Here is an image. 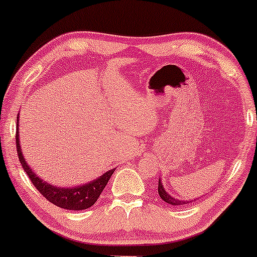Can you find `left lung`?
Returning <instances> with one entry per match:
<instances>
[{
    "label": "left lung",
    "mask_w": 257,
    "mask_h": 257,
    "mask_svg": "<svg viewBox=\"0 0 257 257\" xmlns=\"http://www.w3.org/2000/svg\"><path fill=\"white\" fill-rule=\"evenodd\" d=\"M159 194H160V197L163 200V201L167 202V204H170V205H173V206H180V205H187L191 201H196L195 199L194 200H179V199H176V197L171 196L170 194L166 191V189L163 188L162 182H161L160 178H159Z\"/></svg>",
    "instance_id": "obj_1"
}]
</instances>
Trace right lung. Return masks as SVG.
Listing matches in <instances>:
<instances>
[{
	"label": "right lung",
	"mask_w": 257,
	"mask_h": 257,
	"mask_svg": "<svg viewBox=\"0 0 257 257\" xmlns=\"http://www.w3.org/2000/svg\"><path fill=\"white\" fill-rule=\"evenodd\" d=\"M16 142L17 152H18L21 165L24 168L25 173L29 176L34 187L38 189L50 202H52L56 206L64 208V210L81 211L91 207L97 201L98 196L101 195V193H102V190L105 189L109 178H111V176L114 172V168L113 170H109L106 173H103L102 176L97 177L96 179L85 183V184L75 185V187L61 188L57 187V185H52L42 180V178H40L32 170V167L28 165V162L24 159L23 150H22L21 144H19V115L17 117Z\"/></svg>",
	"instance_id": "right-lung-1"
}]
</instances>
